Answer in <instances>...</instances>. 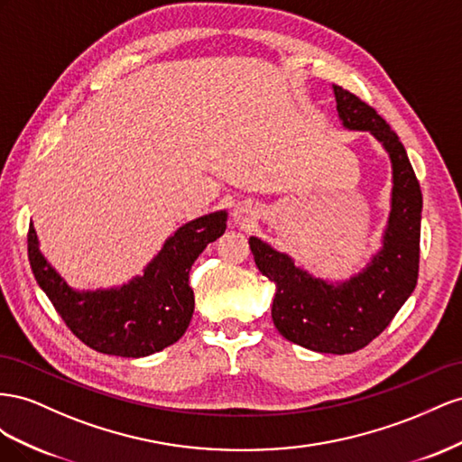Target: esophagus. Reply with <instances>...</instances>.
<instances>
[{"instance_id": "esophagus-1", "label": "esophagus", "mask_w": 462, "mask_h": 462, "mask_svg": "<svg viewBox=\"0 0 462 462\" xmlns=\"http://www.w3.org/2000/svg\"><path fill=\"white\" fill-rule=\"evenodd\" d=\"M252 207H249L247 203H242L234 208V222L242 224V226H245V224L252 220Z\"/></svg>"}]
</instances>
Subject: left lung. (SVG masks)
Here are the masks:
<instances>
[{"instance_id":"obj_1","label":"left lung","mask_w":462,"mask_h":462,"mask_svg":"<svg viewBox=\"0 0 462 462\" xmlns=\"http://www.w3.org/2000/svg\"><path fill=\"white\" fill-rule=\"evenodd\" d=\"M337 112L350 131H370L391 158L393 191L381 249L348 281L328 282L294 265L252 236L249 247L257 269L276 284L273 323L294 345L325 354H350L385 331L414 292L420 263L421 191L397 134L372 106L333 85Z\"/></svg>"}]
</instances>
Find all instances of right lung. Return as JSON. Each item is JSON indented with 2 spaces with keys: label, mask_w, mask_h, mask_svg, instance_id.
<instances>
[{
  "label": "right lung",
  "mask_w": 462,
  "mask_h": 462,
  "mask_svg": "<svg viewBox=\"0 0 462 462\" xmlns=\"http://www.w3.org/2000/svg\"><path fill=\"white\" fill-rule=\"evenodd\" d=\"M226 210L189 220L164 242L162 249L127 284L73 290L50 265L29 226V261L34 279L71 333L92 350L143 358L174 345L189 327L195 298L189 269L226 230Z\"/></svg>",
  "instance_id": "1"
}]
</instances>
